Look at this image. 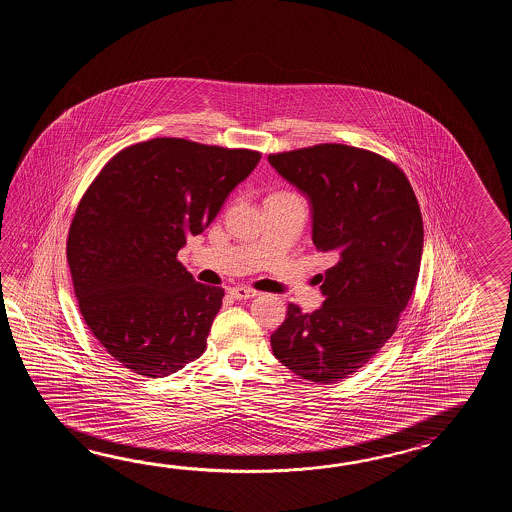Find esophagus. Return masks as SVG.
I'll list each match as a JSON object with an SVG mask.
<instances>
[{
  "label": "esophagus",
  "mask_w": 512,
  "mask_h": 512,
  "mask_svg": "<svg viewBox=\"0 0 512 512\" xmlns=\"http://www.w3.org/2000/svg\"><path fill=\"white\" fill-rule=\"evenodd\" d=\"M229 293L234 300H249V298H254L258 294L252 289H247V287H232Z\"/></svg>",
  "instance_id": "esophagus-1"
}]
</instances>
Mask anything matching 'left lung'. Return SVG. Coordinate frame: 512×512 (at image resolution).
Listing matches in <instances>:
<instances>
[{
    "label": "left lung",
    "instance_id": "8db88e82",
    "mask_svg": "<svg viewBox=\"0 0 512 512\" xmlns=\"http://www.w3.org/2000/svg\"><path fill=\"white\" fill-rule=\"evenodd\" d=\"M269 163L307 197L313 243L335 260L318 274L324 304L313 313L289 304L272 353L307 381L346 379L392 337L414 293L425 236L417 197L399 166L346 144L274 153Z\"/></svg>",
    "mask_w": 512,
    "mask_h": 512
}]
</instances>
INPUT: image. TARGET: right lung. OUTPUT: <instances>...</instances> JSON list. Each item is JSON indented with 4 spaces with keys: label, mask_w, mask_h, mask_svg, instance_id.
<instances>
[{
    "label": "right lung",
    "mask_w": 512,
    "mask_h": 512,
    "mask_svg": "<svg viewBox=\"0 0 512 512\" xmlns=\"http://www.w3.org/2000/svg\"><path fill=\"white\" fill-rule=\"evenodd\" d=\"M261 153L152 139L117 153L87 188L67 261L87 327L124 368L166 377L199 359L225 291L177 261Z\"/></svg>",
    "instance_id": "add662e5"
}]
</instances>
